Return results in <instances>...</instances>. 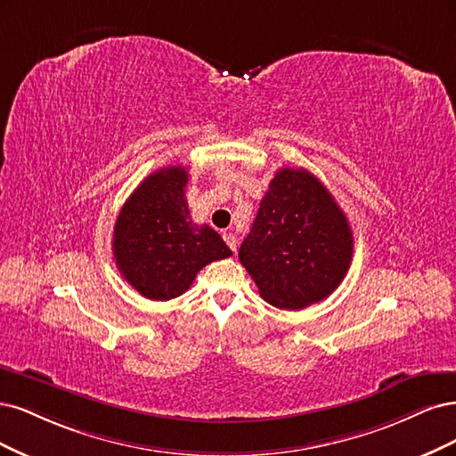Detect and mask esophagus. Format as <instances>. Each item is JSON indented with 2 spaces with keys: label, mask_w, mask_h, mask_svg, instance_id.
Wrapping results in <instances>:
<instances>
[{
  "label": "esophagus",
  "mask_w": 456,
  "mask_h": 456,
  "mask_svg": "<svg viewBox=\"0 0 456 456\" xmlns=\"http://www.w3.org/2000/svg\"><path fill=\"white\" fill-rule=\"evenodd\" d=\"M224 240L227 242V246L232 249V252H237V237H234L232 232H224Z\"/></svg>",
  "instance_id": "34e87169"
}]
</instances>
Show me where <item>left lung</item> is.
<instances>
[{"label": "left lung", "instance_id": "obj_1", "mask_svg": "<svg viewBox=\"0 0 456 456\" xmlns=\"http://www.w3.org/2000/svg\"><path fill=\"white\" fill-rule=\"evenodd\" d=\"M354 239L330 191L305 168H281L263 197L239 259L276 308L326 299L350 267Z\"/></svg>", "mask_w": 456, "mask_h": 456}]
</instances>
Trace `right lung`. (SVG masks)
Masks as SVG:
<instances>
[{"instance_id": "obj_1", "label": "right lung", "mask_w": 456, "mask_h": 456, "mask_svg": "<svg viewBox=\"0 0 456 456\" xmlns=\"http://www.w3.org/2000/svg\"><path fill=\"white\" fill-rule=\"evenodd\" d=\"M187 170L150 174L128 197L113 229V257L125 281L153 301L180 297L208 263L232 252L210 225L191 222Z\"/></svg>"}]
</instances>
